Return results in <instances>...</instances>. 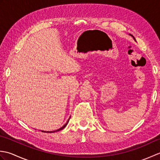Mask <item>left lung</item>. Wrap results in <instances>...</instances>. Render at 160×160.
<instances>
[{
  "label": "left lung",
  "instance_id": "1",
  "mask_svg": "<svg viewBox=\"0 0 160 160\" xmlns=\"http://www.w3.org/2000/svg\"><path fill=\"white\" fill-rule=\"evenodd\" d=\"M130 35H131V34H130ZM131 36H132V38H133V39H134V40H135V38H134V37H133V36H132V35H131Z\"/></svg>",
  "mask_w": 160,
  "mask_h": 160
}]
</instances>
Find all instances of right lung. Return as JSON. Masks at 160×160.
Instances as JSON below:
<instances>
[{
	"mask_svg": "<svg viewBox=\"0 0 160 160\" xmlns=\"http://www.w3.org/2000/svg\"><path fill=\"white\" fill-rule=\"evenodd\" d=\"M69 119H70V118H69ZM69 120H67V122H66V124H64V126H62V127H61V128H60L59 129H58V130H56V131H42V132H57V131H60V130H62V129H63L64 127H66V126L67 125V124H68V122H69Z\"/></svg>",
	"mask_w": 160,
	"mask_h": 160,
	"instance_id": "obj_1",
	"label": "right lung"
}]
</instances>
